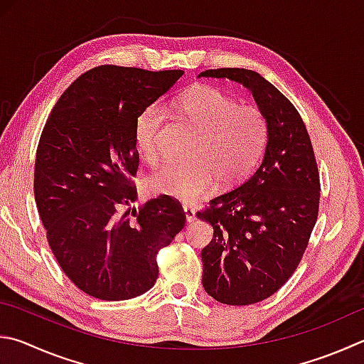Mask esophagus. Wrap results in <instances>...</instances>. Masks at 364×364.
Wrapping results in <instances>:
<instances>
[{
	"label": "esophagus",
	"instance_id": "34e87169",
	"mask_svg": "<svg viewBox=\"0 0 364 364\" xmlns=\"http://www.w3.org/2000/svg\"><path fill=\"white\" fill-rule=\"evenodd\" d=\"M183 210H184V216H186V221L194 223L196 221V210L193 207H189V205H184Z\"/></svg>",
	"mask_w": 364,
	"mask_h": 364
}]
</instances>
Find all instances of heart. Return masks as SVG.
Returning a JSON list of instances; mask_svg holds the SVG:
<instances>
[{
    "label": "heart",
    "mask_w": 364,
    "mask_h": 364,
    "mask_svg": "<svg viewBox=\"0 0 364 364\" xmlns=\"http://www.w3.org/2000/svg\"><path fill=\"white\" fill-rule=\"evenodd\" d=\"M181 121L197 132L188 148L189 162L165 164L149 176L148 186L183 202H196L220 188L242 183L262 159L269 124L256 107H239L223 90L197 85L175 103ZM168 111L161 102L144 107L135 119V144L148 164L162 156Z\"/></svg>",
    "instance_id": "1"
}]
</instances>
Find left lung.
Here are the masks:
<instances>
[{
    "instance_id": "8db88e82",
    "label": "left lung",
    "mask_w": 364,
    "mask_h": 364,
    "mask_svg": "<svg viewBox=\"0 0 364 364\" xmlns=\"http://www.w3.org/2000/svg\"><path fill=\"white\" fill-rule=\"evenodd\" d=\"M199 76L245 85L269 124L255 173L197 211L213 226L202 250L205 291L228 306H250L279 291L299 266L318 218L320 173L301 114L259 73L218 68Z\"/></svg>"
}]
</instances>
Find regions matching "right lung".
Returning a JSON list of instances; mask_svg holds the SVG:
<instances>
[{
    "mask_svg": "<svg viewBox=\"0 0 364 364\" xmlns=\"http://www.w3.org/2000/svg\"><path fill=\"white\" fill-rule=\"evenodd\" d=\"M181 76V70L102 65L79 76L46 121L36 207L65 275L97 299H132L153 288L157 251L186 224L170 196L125 211L136 200L135 119Z\"/></svg>",
    "mask_w": 364,
    "mask_h": 364,
    "instance_id": "right-lung-1",
    "label": "right lung"
}]
</instances>
